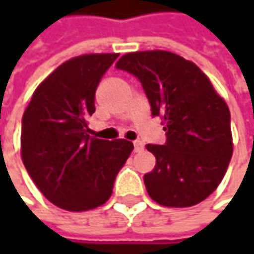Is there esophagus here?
<instances>
[{
    "label": "esophagus",
    "instance_id": "obj_1",
    "mask_svg": "<svg viewBox=\"0 0 254 254\" xmlns=\"http://www.w3.org/2000/svg\"><path fill=\"white\" fill-rule=\"evenodd\" d=\"M133 150H135V153L142 151V150H144V142H142V141H135V142H133Z\"/></svg>",
    "mask_w": 254,
    "mask_h": 254
}]
</instances>
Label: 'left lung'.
<instances>
[{"instance_id": "left-lung-1", "label": "left lung", "mask_w": 254, "mask_h": 254, "mask_svg": "<svg viewBox=\"0 0 254 254\" xmlns=\"http://www.w3.org/2000/svg\"><path fill=\"white\" fill-rule=\"evenodd\" d=\"M116 67L141 80L153 116L165 124V145H145L156 157L144 175L148 195L166 207L206 200L222 182L234 150L225 100L197 64L171 51L127 53Z\"/></svg>"}]
</instances>
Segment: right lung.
Here are the masks:
<instances>
[{
	"instance_id": "obj_1",
	"label": "right lung",
	"mask_w": 254,
	"mask_h": 254,
	"mask_svg": "<svg viewBox=\"0 0 254 254\" xmlns=\"http://www.w3.org/2000/svg\"><path fill=\"white\" fill-rule=\"evenodd\" d=\"M119 54H82L60 64L32 94L22 119L20 153L47 200L69 212L104 204L133 144L88 135L95 89Z\"/></svg>"
}]
</instances>
